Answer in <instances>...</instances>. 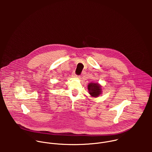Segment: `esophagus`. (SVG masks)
<instances>
[{
  "label": "esophagus",
  "instance_id": "34e87169",
  "mask_svg": "<svg viewBox=\"0 0 152 152\" xmlns=\"http://www.w3.org/2000/svg\"><path fill=\"white\" fill-rule=\"evenodd\" d=\"M72 77H75V78H79V76H78V75H76L75 74V73H72Z\"/></svg>",
  "mask_w": 152,
  "mask_h": 152
}]
</instances>
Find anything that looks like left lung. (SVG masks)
<instances>
[{
    "instance_id": "8db88e82",
    "label": "left lung",
    "mask_w": 152,
    "mask_h": 152,
    "mask_svg": "<svg viewBox=\"0 0 152 152\" xmlns=\"http://www.w3.org/2000/svg\"><path fill=\"white\" fill-rule=\"evenodd\" d=\"M88 93L92 97H97L102 93V86L97 82H90L88 85Z\"/></svg>"
}]
</instances>
